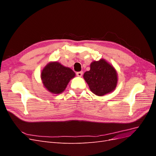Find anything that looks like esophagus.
Here are the masks:
<instances>
[{"mask_svg": "<svg viewBox=\"0 0 156 156\" xmlns=\"http://www.w3.org/2000/svg\"><path fill=\"white\" fill-rule=\"evenodd\" d=\"M83 72H77V75L78 77H82V75H83Z\"/></svg>", "mask_w": 156, "mask_h": 156, "instance_id": "obj_1", "label": "esophagus"}]
</instances>
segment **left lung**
<instances>
[{
    "instance_id": "left-lung-1",
    "label": "left lung",
    "mask_w": 156,
    "mask_h": 156,
    "mask_svg": "<svg viewBox=\"0 0 156 156\" xmlns=\"http://www.w3.org/2000/svg\"><path fill=\"white\" fill-rule=\"evenodd\" d=\"M90 69L83 75L91 92L98 96H103L114 91L118 83V73L113 66L105 59L93 61Z\"/></svg>"
}]
</instances>
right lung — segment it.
<instances>
[{"label": "right lung", "mask_w": 156, "mask_h": 156, "mask_svg": "<svg viewBox=\"0 0 156 156\" xmlns=\"http://www.w3.org/2000/svg\"><path fill=\"white\" fill-rule=\"evenodd\" d=\"M75 73L58 62H50L42 69L41 79L44 87L52 94L62 93Z\"/></svg>", "instance_id": "1"}]
</instances>
